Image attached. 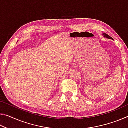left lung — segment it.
<instances>
[{"label":"left lung","instance_id":"left-lung-1","mask_svg":"<svg viewBox=\"0 0 128 128\" xmlns=\"http://www.w3.org/2000/svg\"><path fill=\"white\" fill-rule=\"evenodd\" d=\"M103 36L104 37V38H108V39H111V40H114V39H113V38H111V36H108V34H106V33H103Z\"/></svg>","mask_w":128,"mask_h":128}]
</instances>
